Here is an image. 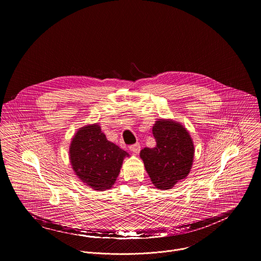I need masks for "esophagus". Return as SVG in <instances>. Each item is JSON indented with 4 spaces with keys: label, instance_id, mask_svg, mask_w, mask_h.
I'll return each mask as SVG.
<instances>
[{
    "label": "esophagus",
    "instance_id": "1",
    "mask_svg": "<svg viewBox=\"0 0 261 261\" xmlns=\"http://www.w3.org/2000/svg\"><path fill=\"white\" fill-rule=\"evenodd\" d=\"M129 150H130L131 152L137 154V153L139 152V150H140V144H139L138 142H136V143H134V144H131V145H129Z\"/></svg>",
    "mask_w": 261,
    "mask_h": 261
}]
</instances>
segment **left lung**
Segmentation results:
<instances>
[{
    "label": "left lung",
    "mask_w": 261,
    "mask_h": 261,
    "mask_svg": "<svg viewBox=\"0 0 261 261\" xmlns=\"http://www.w3.org/2000/svg\"><path fill=\"white\" fill-rule=\"evenodd\" d=\"M154 147H144L140 158L158 189H170L188 175L194 157L192 139L180 124L159 120L153 127Z\"/></svg>",
    "instance_id": "left-lung-1"
}]
</instances>
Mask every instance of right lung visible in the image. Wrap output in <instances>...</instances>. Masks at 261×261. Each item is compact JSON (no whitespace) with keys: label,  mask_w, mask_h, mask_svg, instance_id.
Returning a JSON list of instances; mask_svg holds the SVG:
<instances>
[{"label":"right lung","mask_w":261,"mask_h":261,"mask_svg":"<svg viewBox=\"0 0 261 261\" xmlns=\"http://www.w3.org/2000/svg\"><path fill=\"white\" fill-rule=\"evenodd\" d=\"M70 161L76 175L94 190L113 187L129 156L117 144L107 140L99 125L81 128L70 144Z\"/></svg>","instance_id":"1"}]
</instances>
